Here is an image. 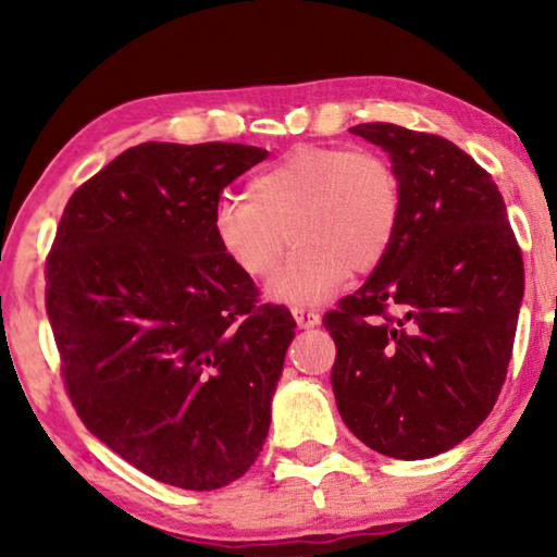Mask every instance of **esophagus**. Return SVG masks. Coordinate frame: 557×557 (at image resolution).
I'll use <instances>...</instances> for the list:
<instances>
[{
    "label": "esophagus",
    "mask_w": 557,
    "mask_h": 557,
    "mask_svg": "<svg viewBox=\"0 0 557 557\" xmlns=\"http://www.w3.org/2000/svg\"><path fill=\"white\" fill-rule=\"evenodd\" d=\"M294 319L301 330H311V326H317L319 322H322L319 311H311V309H294Z\"/></svg>",
    "instance_id": "obj_1"
}]
</instances>
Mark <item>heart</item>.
Listing matches in <instances>:
<instances>
[{
	"label": "heart",
	"mask_w": 557,
	"mask_h": 557,
	"mask_svg": "<svg viewBox=\"0 0 557 557\" xmlns=\"http://www.w3.org/2000/svg\"><path fill=\"white\" fill-rule=\"evenodd\" d=\"M403 220L395 166L370 149L299 147L258 172L248 197L218 205V246L246 278L263 281L296 253L269 286L286 304H319L349 271H372L391 253Z\"/></svg>",
	"instance_id": "b5f03b06"
}]
</instances>
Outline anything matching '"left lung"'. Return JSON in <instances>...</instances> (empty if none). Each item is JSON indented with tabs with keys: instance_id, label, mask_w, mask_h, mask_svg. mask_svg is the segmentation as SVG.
I'll return each instance as SVG.
<instances>
[{
	"instance_id": "obj_1",
	"label": "left lung",
	"mask_w": 557,
	"mask_h": 557,
	"mask_svg": "<svg viewBox=\"0 0 557 557\" xmlns=\"http://www.w3.org/2000/svg\"><path fill=\"white\" fill-rule=\"evenodd\" d=\"M349 132L387 151L403 185L398 238L324 314L342 421L393 459H431L492 413L512 357L522 253L492 174L436 134Z\"/></svg>"
}]
</instances>
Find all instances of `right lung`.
<instances>
[{
	"mask_svg": "<svg viewBox=\"0 0 557 557\" xmlns=\"http://www.w3.org/2000/svg\"><path fill=\"white\" fill-rule=\"evenodd\" d=\"M269 157L147 141L75 189L45 263V307L86 429L157 482L210 492L269 436L292 311L258 301L218 246L220 193Z\"/></svg>",
	"mask_w": 557,
	"mask_h": 557,
	"instance_id": "add662e5",
	"label": "right lung"
}]
</instances>
